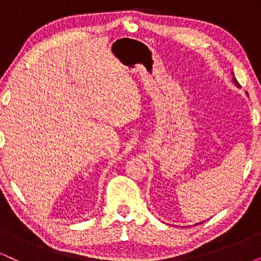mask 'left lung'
<instances>
[{"label":"left lung","mask_w":261,"mask_h":261,"mask_svg":"<svg viewBox=\"0 0 261 261\" xmlns=\"http://www.w3.org/2000/svg\"><path fill=\"white\" fill-rule=\"evenodd\" d=\"M232 74H233V72H232ZM232 81H233V82H234V85H236L237 87H241V85H239V83H238V81L236 80L234 74H233V79H232ZM200 223H202V222H200ZM196 224H199V223H196Z\"/></svg>","instance_id":"left-lung-1"}]
</instances>
